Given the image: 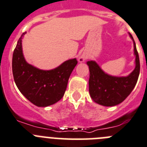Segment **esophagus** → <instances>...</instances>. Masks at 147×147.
Here are the masks:
<instances>
[{
    "mask_svg": "<svg viewBox=\"0 0 147 147\" xmlns=\"http://www.w3.org/2000/svg\"><path fill=\"white\" fill-rule=\"evenodd\" d=\"M87 59V56L86 55H82L81 56H80V58L78 59V61L79 62H80V63H82V62H84Z\"/></svg>",
    "mask_w": 147,
    "mask_h": 147,
    "instance_id": "1",
    "label": "esophagus"
}]
</instances>
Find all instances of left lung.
Here are the masks:
<instances>
[{
  "mask_svg": "<svg viewBox=\"0 0 147 147\" xmlns=\"http://www.w3.org/2000/svg\"><path fill=\"white\" fill-rule=\"evenodd\" d=\"M133 41L136 67L129 75L125 77L112 76L105 73L95 61H88L89 68V94L92 100L103 106H114L122 102L129 96L136 86L140 72V61L136 43Z\"/></svg>",
  "mask_w": 147,
  "mask_h": 147,
  "instance_id": "8db88e82",
  "label": "left lung"
}]
</instances>
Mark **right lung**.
<instances>
[{
    "label": "right lung",
    "instance_id": "1",
    "mask_svg": "<svg viewBox=\"0 0 147 147\" xmlns=\"http://www.w3.org/2000/svg\"><path fill=\"white\" fill-rule=\"evenodd\" d=\"M23 33L13 53L12 72L20 92L38 107L53 105L63 97L76 59H69L51 70H42L28 64L22 53Z\"/></svg>",
    "mask_w": 147,
    "mask_h": 147
}]
</instances>
